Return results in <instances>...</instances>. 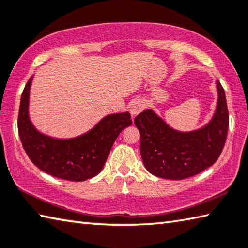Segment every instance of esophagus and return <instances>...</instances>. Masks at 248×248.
Listing matches in <instances>:
<instances>
[{"label": "esophagus", "instance_id": "1", "mask_svg": "<svg viewBox=\"0 0 248 248\" xmlns=\"http://www.w3.org/2000/svg\"><path fill=\"white\" fill-rule=\"evenodd\" d=\"M144 107H145V104H144L143 101L141 100L133 101L131 103V105H130V114L132 115V117L137 116L144 109Z\"/></svg>", "mask_w": 248, "mask_h": 248}]
</instances>
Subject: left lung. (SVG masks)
Listing matches in <instances>:
<instances>
[{"mask_svg": "<svg viewBox=\"0 0 248 248\" xmlns=\"http://www.w3.org/2000/svg\"><path fill=\"white\" fill-rule=\"evenodd\" d=\"M218 101L213 118L194 131H178L148 108L134 118L141 134L140 151L148 172L169 180L193 177L216 163L226 143L229 112L226 94L217 81Z\"/></svg>", "mask_w": 248, "mask_h": 248, "instance_id": "obj_1", "label": "left lung"}]
</instances>
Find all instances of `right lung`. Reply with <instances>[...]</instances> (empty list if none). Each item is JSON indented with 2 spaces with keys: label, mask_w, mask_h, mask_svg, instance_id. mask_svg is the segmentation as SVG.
Listing matches in <instances>:
<instances>
[{
  "label": "right lung",
  "mask_w": 248,
  "mask_h": 248,
  "mask_svg": "<svg viewBox=\"0 0 248 248\" xmlns=\"http://www.w3.org/2000/svg\"><path fill=\"white\" fill-rule=\"evenodd\" d=\"M31 77L22 91L18 132L30 160L53 177L84 181L101 172L117 137L132 124L128 111L107 115L90 131L71 139H56L38 131L29 118Z\"/></svg>",
  "instance_id": "right-lung-1"
}]
</instances>
